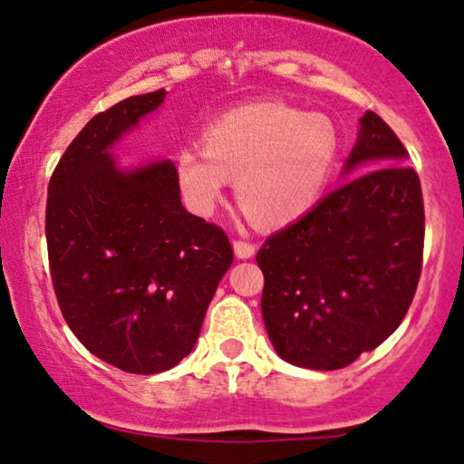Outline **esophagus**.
Segmentation results:
<instances>
[{
    "mask_svg": "<svg viewBox=\"0 0 464 464\" xmlns=\"http://www.w3.org/2000/svg\"><path fill=\"white\" fill-rule=\"evenodd\" d=\"M234 253L238 259H249L256 256V245L246 243V240H234Z\"/></svg>",
    "mask_w": 464,
    "mask_h": 464,
    "instance_id": "1",
    "label": "esophagus"
}]
</instances>
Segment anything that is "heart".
I'll return each mask as SVG.
<instances>
[{"label":"heart","mask_w":464,"mask_h":464,"mask_svg":"<svg viewBox=\"0 0 464 464\" xmlns=\"http://www.w3.org/2000/svg\"><path fill=\"white\" fill-rule=\"evenodd\" d=\"M205 150H179L175 173L186 205L208 218L224 202L227 179L237 198L266 226L304 218L325 192L340 137L325 113L285 103H251L226 111L205 130Z\"/></svg>","instance_id":"1"}]
</instances>
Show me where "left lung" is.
<instances>
[{
	"instance_id": "left-lung-1",
	"label": "left lung",
	"mask_w": 464,
	"mask_h": 464,
	"mask_svg": "<svg viewBox=\"0 0 464 464\" xmlns=\"http://www.w3.org/2000/svg\"><path fill=\"white\" fill-rule=\"evenodd\" d=\"M344 181L257 251L262 316L278 357L342 370L401 325L422 270L424 205L408 150L378 113L359 120Z\"/></svg>"
}]
</instances>
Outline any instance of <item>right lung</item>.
<instances>
[{
  "instance_id": "obj_1",
  "label": "right lung",
  "mask_w": 464,
  "mask_h": 464,
  "mask_svg": "<svg viewBox=\"0 0 464 464\" xmlns=\"http://www.w3.org/2000/svg\"><path fill=\"white\" fill-rule=\"evenodd\" d=\"M167 92L120 101L88 122L48 183L50 276L67 325L94 357L160 373L192 353L234 253L181 205L175 164L120 169L111 148Z\"/></svg>"
}]
</instances>
